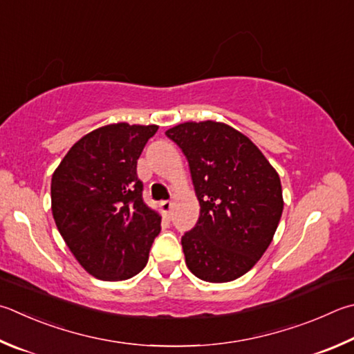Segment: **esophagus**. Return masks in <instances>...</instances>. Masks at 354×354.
<instances>
[{
	"instance_id": "esophagus-1",
	"label": "esophagus",
	"mask_w": 354,
	"mask_h": 354,
	"mask_svg": "<svg viewBox=\"0 0 354 354\" xmlns=\"http://www.w3.org/2000/svg\"><path fill=\"white\" fill-rule=\"evenodd\" d=\"M159 207L162 210L164 215H170V210L173 207V203L171 201H160L159 203Z\"/></svg>"
}]
</instances>
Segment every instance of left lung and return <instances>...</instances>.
Segmentation results:
<instances>
[{
    "label": "left lung",
    "mask_w": 354,
    "mask_h": 354,
    "mask_svg": "<svg viewBox=\"0 0 354 354\" xmlns=\"http://www.w3.org/2000/svg\"><path fill=\"white\" fill-rule=\"evenodd\" d=\"M189 160L201 205L181 240L198 279L226 283L261 259L277 230L283 195L279 173L252 140L215 120L184 122L165 131Z\"/></svg>",
    "instance_id": "8db88e82"
}]
</instances>
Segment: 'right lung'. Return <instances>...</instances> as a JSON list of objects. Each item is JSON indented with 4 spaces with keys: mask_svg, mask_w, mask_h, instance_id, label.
Here are the masks:
<instances>
[{
    "mask_svg": "<svg viewBox=\"0 0 354 354\" xmlns=\"http://www.w3.org/2000/svg\"><path fill=\"white\" fill-rule=\"evenodd\" d=\"M158 125L118 122L71 147L50 181V209L66 246L95 279H131L145 268L160 215L144 203L138 159Z\"/></svg>",
    "mask_w": 354,
    "mask_h": 354,
    "instance_id": "add662e5",
    "label": "right lung"
}]
</instances>
